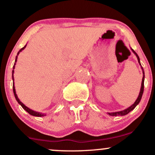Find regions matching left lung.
<instances>
[{
  "label": "left lung",
  "instance_id": "obj_1",
  "mask_svg": "<svg viewBox=\"0 0 155 155\" xmlns=\"http://www.w3.org/2000/svg\"><path fill=\"white\" fill-rule=\"evenodd\" d=\"M131 50L132 51V52L134 53V54H135L136 57H137V61H138V63L140 64V67H141V69H142V71H143V79H142V83H141V87H140V93H139V95H138V97H137V98L136 99V101H135V103L133 104L132 105H131L130 107L125 109V110H122V111H118V112H115V113H107L109 115H111V116H118V115H120V116H123V115H127V114H128L130 112L132 111V110H133L135 108V107L137 106V104H138L139 103H140V100H141V98H142V96H143V89H144V79H145V74H144V71H143V67L141 66V64H140V58H139L138 55L137 54V53H136L135 51L133 50L132 48H131Z\"/></svg>",
  "mask_w": 155,
  "mask_h": 155
}]
</instances>
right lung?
Returning a JSON list of instances; mask_svg holds the SVG:
<instances>
[{
  "mask_svg": "<svg viewBox=\"0 0 155 155\" xmlns=\"http://www.w3.org/2000/svg\"><path fill=\"white\" fill-rule=\"evenodd\" d=\"M26 47V45H25L24 47L23 48H22L21 49H20V50L19 51H18V54H17V56H16V58H15V64H14V66H13V71H12V80H13V92H14V95H15V98H16V100H17V101H18V104H20L21 105V107H23V109H24V110H25V111L27 112V113H29L30 115H33V116H37V117H42V116H45V113H38V112H36V111H34V110H31V109H29L28 107H27L26 106H25V105L24 104H23L21 102V101H20V99L19 98H18V96H17V94H16V91H15V84H14V69H15V64H16V62H17V59H18V56L19 55V54H20V51H22L23 50V49L25 48Z\"/></svg>",
  "mask_w": 155,
  "mask_h": 155,
  "instance_id": "obj_1",
  "label": "right lung"
}]
</instances>
